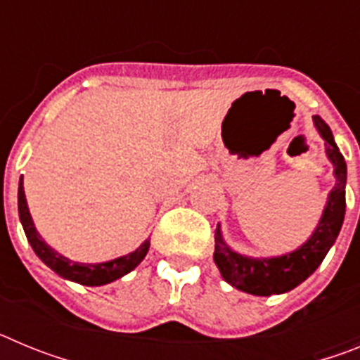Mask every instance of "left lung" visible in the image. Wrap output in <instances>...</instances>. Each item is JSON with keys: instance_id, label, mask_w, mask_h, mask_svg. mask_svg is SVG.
Here are the masks:
<instances>
[{"instance_id": "left-lung-1", "label": "left lung", "mask_w": 360, "mask_h": 360, "mask_svg": "<svg viewBox=\"0 0 360 360\" xmlns=\"http://www.w3.org/2000/svg\"><path fill=\"white\" fill-rule=\"evenodd\" d=\"M314 124L323 136L326 157L333 164L335 186L316 231L299 249L276 257H249L232 250L224 241L219 225L214 232V263L229 285L252 295L285 294L310 278L324 256L335 243L346 212V162L333 141L332 129L321 117L314 115Z\"/></svg>"}]
</instances>
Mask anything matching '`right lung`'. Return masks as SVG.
<instances>
[{
	"instance_id": "add662e5",
	"label": "right lung",
	"mask_w": 360,
	"mask_h": 360,
	"mask_svg": "<svg viewBox=\"0 0 360 360\" xmlns=\"http://www.w3.org/2000/svg\"><path fill=\"white\" fill-rule=\"evenodd\" d=\"M18 209H19V219L23 225V231L27 234L28 243L32 245L34 252L37 254L41 262L46 266L59 274L61 278L75 281L79 285H86V287H101V285H108V283L115 281V279L122 278L128 272H131L139 263L146 257L149 250V240L133 252L120 256L117 259L104 263H77L72 262L68 257L61 256V254L53 250L46 241L39 236V232L36 231V225L32 221L30 211H28L27 198H25V187H23V176L19 178V189H18Z\"/></svg>"
}]
</instances>
